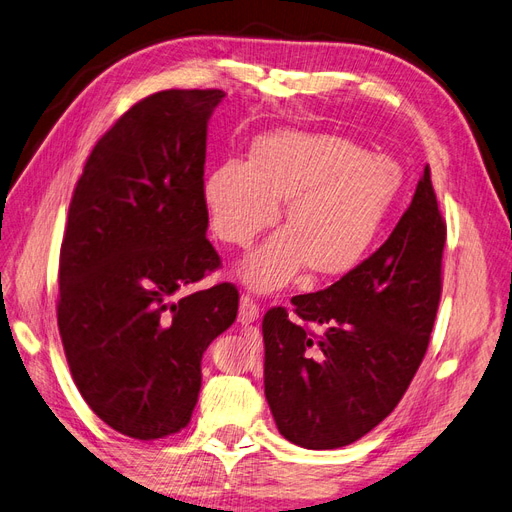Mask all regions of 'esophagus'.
Wrapping results in <instances>:
<instances>
[{
  "instance_id": "34e87169",
  "label": "esophagus",
  "mask_w": 512,
  "mask_h": 512,
  "mask_svg": "<svg viewBox=\"0 0 512 512\" xmlns=\"http://www.w3.org/2000/svg\"><path fill=\"white\" fill-rule=\"evenodd\" d=\"M259 319V306L249 295H242L240 298V310H238V323L249 325Z\"/></svg>"
}]
</instances>
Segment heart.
Wrapping results in <instances>:
<instances>
[{
    "instance_id": "b5f03b06",
    "label": "heart",
    "mask_w": 512,
    "mask_h": 512,
    "mask_svg": "<svg viewBox=\"0 0 512 512\" xmlns=\"http://www.w3.org/2000/svg\"><path fill=\"white\" fill-rule=\"evenodd\" d=\"M400 189L389 159L370 157L336 136L283 129L255 140L249 161L227 159L204 178L212 234L246 249L278 221L287 202V229L274 234L240 266L246 285L283 289L308 266L334 278L368 257Z\"/></svg>"
}]
</instances>
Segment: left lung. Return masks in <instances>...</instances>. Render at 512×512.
I'll list each match as a JSON object with an SVG mask.
<instances>
[{
	"label": "left lung",
	"instance_id": "1",
	"mask_svg": "<svg viewBox=\"0 0 512 512\" xmlns=\"http://www.w3.org/2000/svg\"><path fill=\"white\" fill-rule=\"evenodd\" d=\"M447 242L430 168L381 249L332 287L263 315V385L278 432L304 449L346 447L391 415L425 357Z\"/></svg>",
	"mask_w": 512,
	"mask_h": 512
}]
</instances>
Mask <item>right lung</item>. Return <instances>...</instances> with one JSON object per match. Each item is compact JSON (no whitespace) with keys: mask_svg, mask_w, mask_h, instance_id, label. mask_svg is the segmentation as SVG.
I'll use <instances>...</instances> for the list:
<instances>
[{"mask_svg":"<svg viewBox=\"0 0 512 512\" xmlns=\"http://www.w3.org/2000/svg\"><path fill=\"white\" fill-rule=\"evenodd\" d=\"M219 89H168L97 140L59 253L57 323L89 408L129 438L191 421L202 355L238 315L232 283L174 295L221 268L206 238V129Z\"/></svg>","mask_w":512,"mask_h":512,"instance_id":"obj_1","label":"right lung"}]
</instances>
